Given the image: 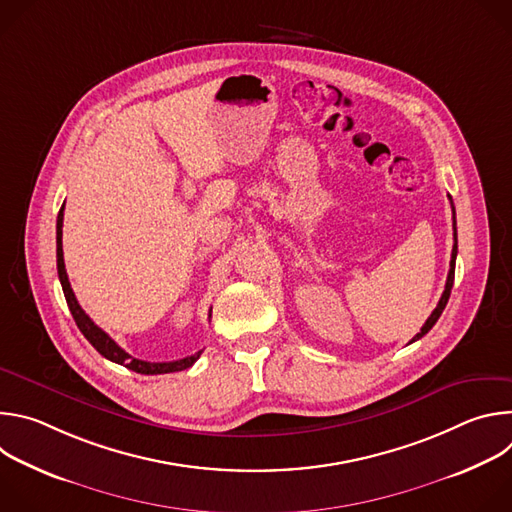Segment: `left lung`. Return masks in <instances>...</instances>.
<instances>
[{
    "label": "left lung",
    "instance_id": "obj_1",
    "mask_svg": "<svg viewBox=\"0 0 512 512\" xmlns=\"http://www.w3.org/2000/svg\"><path fill=\"white\" fill-rule=\"evenodd\" d=\"M452 210H454V202H452ZM454 214H456V212H454ZM456 255H458V233H456V216H454V249H452V261H450V271H448V279H446V289H444V294H442L440 302H437L435 310L431 312V316L425 320V324H423L421 332H417V334L413 336V340H411V342H415V340H419L421 336H425V334L433 328V324L437 322V318L442 316V312H444V308H446V304H448V300H450V294H452L454 273H456Z\"/></svg>",
    "mask_w": 512,
    "mask_h": 512
}]
</instances>
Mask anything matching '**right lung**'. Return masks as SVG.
<instances>
[{"instance_id": "right-lung-1", "label": "right lung", "mask_w": 512, "mask_h": 512, "mask_svg": "<svg viewBox=\"0 0 512 512\" xmlns=\"http://www.w3.org/2000/svg\"><path fill=\"white\" fill-rule=\"evenodd\" d=\"M62 218H64V204L58 212V218H56V267H58V279H60V285H62V291H64V298H66V304H68V310L72 314V318H75L79 330L85 334V338L95 346V350L99 354H103L107 360L111 362H117V364H123V367H127L129 371H135L139 375H164V373H178V371H184V369H190L192 364L200 358L202 350H198L196 354L192 356H186V358H180V360H172V362H148V360H139V358H133L131 354H127L107 332H103L87 314L85 310L79 306L77 298H75V291H72L70 287V281H68V275H66V269H64V255H62ZM212 312V310H210ZM212 314H208L210 318Z\"/></svg>"}]
</instances>
